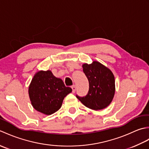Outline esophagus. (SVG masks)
<instances>
[{"label": "esophagus", "instance_id": "obj_1", "mask_svg": "<svg viewBox=\"0 0 149 149\" xmlns=\"http://www.w3.org/2000/svg\"><path fill=\"white\" fill-rule=\"evenodd\" d=\"M72 92L75 93V90H76V86H75V85H73V86H72Z\"/></svg>", "mask_w": 149, "mask_h": 149}]
</instances>
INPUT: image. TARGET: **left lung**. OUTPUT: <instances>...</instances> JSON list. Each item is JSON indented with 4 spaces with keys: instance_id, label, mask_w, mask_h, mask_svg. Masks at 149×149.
Returning a JSON list of instances; mask_svg holds the SVG:
<instances>
[{
    "instance_id": "1",
    "label": "left lung",
    "mask_w": 149,
    "mask_h": 149,
    "mask_svg": "<svg viewBox=\"0 0 149 149\" xmlns=\"http://www.w3.org/2000/svg\"><path fill=\"white\" fill-rule=\"evenodd\" d=\"M83 72L89 82L86 95L76 97L85 106L91 109L105 108L111 102L115 91V77L112 72L99 62L83 65Z\"/></svg>"
}]
</instances>
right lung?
<instances>
[{
	"instance_id": "obj_1",
	"label": "right lung",
	"mask_w": 149,
	"mask_h": 149,
	"mask_svg": "<svg viewBox=\"0 0 149 149\" xmlns=\"http://www.w3.org/2000/svg\"><path fill=\"white\" fill-rule=\"evenodd\" d=\"M72 91L51 71H40L31 81L29 95L34 109L50 115L61 108L64 98Z\"/></svg>"
}]
</instances>
